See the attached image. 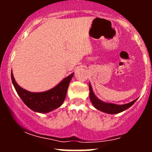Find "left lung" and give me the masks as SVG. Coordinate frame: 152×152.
I'll use <instances>...</instances> for the list:
<instances>
[{
	"instance_id": "obj_1",
	"label": "left lung",
	"mask_w": 152,
	"mask_h": 152,
	"mask_svg": "<svg viewBox=\"0 0 152 152\" xmlns=\"http://www.w3.org/2000/svg\"><path fill=\"white\" fill-rule=\"evenodd\" d=\"M89 97L90 100L92 104L94 107L96 108L97 110L102 111V112L106 113V114H118V113H121L122 111H125L127 109L131 107L134 103L136 102V101L137 100V99H136L135 100H134L133 102H131L128 104H121V105H118V104H112V103H108V102H104L103 101L100 100L96 97V96L95 95L92 89V87L91 83H89Z\"/></svg>"
}]
</instances>
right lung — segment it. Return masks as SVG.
<instances>
[{
  "mask_svg": "<svg viewBox=\"0 0 152 152\" xmlns=\"http://www.w3.org/2000/svg\"><path fill=\"white\" fill-rule=\"evenodd\" d=\"M74 74V73H72L53 88L43 92H31L23 88L16 83L12 71L11 80L17 94L29 109L35 112L46 114L62 105Z\"/></svg>",
  "mask_w": 152,
  "mask_h": 152,
  "instance_id": "add662e5",
  "label": "right lung"
}]
</instances>
